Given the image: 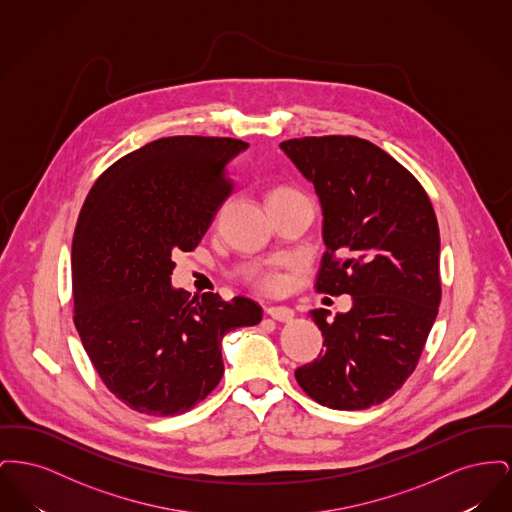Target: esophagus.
Here are the masks:
<instances>
[{
    "label": "esophagus",
    "instance_id": "34e87169",
    "mask_svg": "<svg viewBox=\"0 0 512 512\" xmlns=\"http://www.w3.org/2000/svg\"><path fill=\"white\" fill-rule=\"evenodd\" d=\"M267 315L278 322H290L293 318V311L290 307H267Z\"/></svg>",
    "mask_w": 512,
    "mask_h": 512
}]
</instances>
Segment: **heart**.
Returning <instances> with one entry per match:
<instances>
[{
    "label": "heart",
    "instance_id": "heart-1",
    "mask_svg": "<svg viewBox=\"0 0 512 512\" xmlns=\"http://www.w3.org/2000/svg\"><path fill=\"white\" fill-rule=\"evenodd\" d=\"M286 194H299L297 190H292V188H278V190H274L270 195H286ZM261 284L267 288V290H272V288H276V284H278V278L276 276H272V274H268L265 276L263 280H261Z\"/></svg>",
    "mask_w": 512,
    "mask_h": 512
}]
</instances>
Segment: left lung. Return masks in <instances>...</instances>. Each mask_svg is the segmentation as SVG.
Wrapping results in <instances>:
<instances>
[{
	"label": "left lung",
	"instance_id": "left-lung-1",
	"mask_svg": "<svg viewBox=\"0 0 512 512\" xmlns=\"http://www.w3.org/2000/svg\"><path fill=\"white\" fill-rule=\"evenodd\" d=\"M280 149L313 186L322 207L326 253L318 292L353 297L328 320L309 315L324 351L295 370L317 403L355 411L380 405L413 374L438 317L439 228L411 172L355 136L295 138Z\"/></svg>",
	"mask_w": 512,
	"mask_h": 512
}]
</instances>
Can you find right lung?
<instances>
[{
	"instance_id": "obj_1",
	"label": "right lung",
	"mask_w": 512,
	"mask_h": 512,
	"mask_svg": "<svg viewBox=\"0 0 512 512\" xmlns=\"http://www.w3.org/2000/svg\"><path fill=\"white\" fill-rule=\"evenodd\" d=\"M249 144L172 136L124 155L86 197L74 230V326L99 378L138 413L172 416L224 374L220 341L263 309L171 284L176 251H192L232 192L226 169Z\"/></svg>"
}]
</instances>
